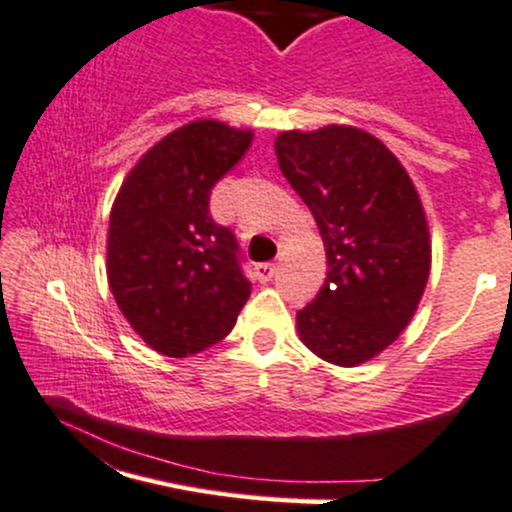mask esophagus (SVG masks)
I'll return each mask as SVG.
<instances>
[{"mask_svg":"<svg viewBox=\"0 0 512 512\" xmlns=\"http://www.w3.org/2000/svg\"><path fill=\"white\" fill-rule=\"evenodd\" d=\"M276 273H278V266H276V263H258V266H256V276H258V281H263V283L271 281V278L276 276Z\"/></svg>","mask_w":512,"mask_h":512,"instance_id":"34e87169","label":"esophagus"}]
</instances>
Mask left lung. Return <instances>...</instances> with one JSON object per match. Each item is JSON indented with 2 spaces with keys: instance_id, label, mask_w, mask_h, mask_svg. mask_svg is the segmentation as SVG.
<instances>
[{
  "instance_id": "8db88e82",
  "label": "left lung",
  "mask_w": 512,
  "mask_h": 512,
  "mask_svg": "<svg viewBox=\"0 0 512 512\" xmlns=\"http://www.w3.org/2000/svg\"><path fill=\"white\" fill-rule=\"evenodd\" d=\"M276 157L328 258L323 288L295 318L300 340L325 362L355 367L397 340L424 295L431 241L421 199L387 145L350 125L281 133Z\"/></svg>"
}]
</instances>
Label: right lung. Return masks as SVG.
<instances>
[{"mask_svg": "<svg viewBox=\"0 0 512 512\" xmlns=\"http://www.w3.org/2000/svg\"><path fill=\"white\" fill-rule=\"evenodd\" d=\"M254 133L194 120L140 157L115 197L108 283L152 350L187 357L231 333L251 295L234 231L209 214V194Z\"/></svg>", "mask_w": 512, "mask_h": 512, "instance_id": "obj_1", "label": "right lung"}]
</instances>
